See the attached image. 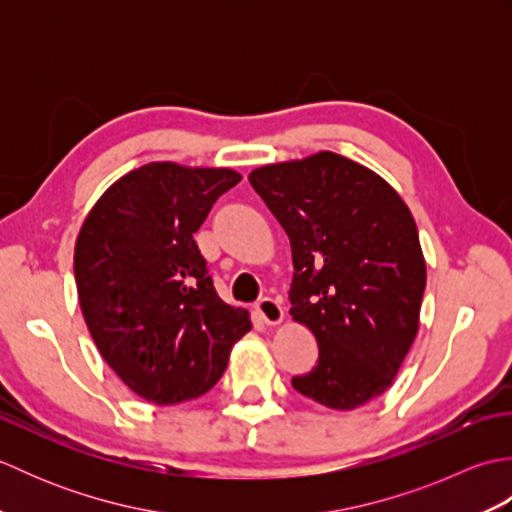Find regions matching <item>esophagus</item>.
Here are the masks:
<instances>
[{
  "mask_svg": "<svg viewBox=\"0 0 512 512\" xmlns=\"http://www.w3.org/2000/svg\"><path fill=\"white\" fill-rule=\"evenodd\" d=\"M255 312L266 325H277L281 323V319H284V308H281V303L273 297H264L259 301L255 306Z\"/></svg>",
  "mask_w": 512,
  "mask_h": 512,
  "instance_id": "34e87169",
  "label": "esophagus"
}]
</instances>
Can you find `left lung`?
<instances>
[{"label": "left lung", "mask_w": 512, "mask_h": 512, "mask_svg": "<svg viewBox=\"0 0 512 512\" xmlns=\"http://www.w3.org/2000/svg\"><path fill=\"white\" fill-rule=\"evenodd\" d=\"M292 248L290 314L319 343L292 378L301 396L350 411L389 389L416 339L427 286L418 228L374 171L332 151L248 176Z\"/></svg>", "instance_id": "obj_1"}]
</instances>
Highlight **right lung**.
I'll return each instance as SVG.
<instances>
[{
	"instance_id": "right-lung-1",
	"label": "right lung",
	"mask_w": 512,
	"mask_h": 512,
	"mask_svg": "<svg viewBox=\"0 0 512 512\" xmlns=\"http://www.w3.org/2000/svg\"><path fill=\"white\" fill-rule=\"evenodd\" d=\"M233 169L151 162L107 189L85 217L74 279L92 339L118 378L149 402L178 405L224 374L248 312L217 297L193 233Z\"/></svg>"
}]
</instances>
